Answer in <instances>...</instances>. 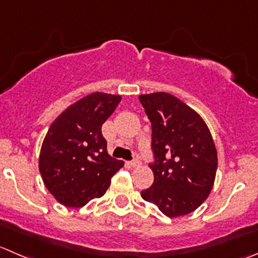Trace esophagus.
Returning <instances> with one entry per match:
<instances>
[{"label":"esophagus","instance_id":"34e87169","mask_svg":"<svg viewBox=\"0 0 258 258\" xmlns=\"http://www.w3.org/2000/svg\"><path fill=\"white\" fill-rule=\"evenodd\" d=\"M140 164H141V162H140L139 159H136V160H134V161H130V162H128V165H130V166H131V167L139 166Z\"/></svg>","mask_w":258,"mask_h":258}]
</instances>
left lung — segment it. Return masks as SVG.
Listing matches in <instances>:
<instances>
[{"label":"left lung","instance_id":"8db88e82","mask_svg":"<svg viewBox=\"0 0 258 258\" xmlns=\"http://www.w3.org/2000/svg\"><path fill=\"white\" fill-rule=\"evenodd\" d=\"M151 122L154 182L141 197L170 218L196 211L216 179L217 150L206 122L192 108L165 92L139 97Z\"/></svg>","mask_w":258,"mask_h":258}]
</instances>
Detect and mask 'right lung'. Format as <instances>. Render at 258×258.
Listing matches in <instances>:
<instances>
[{
    "mask_svg": "<svg viewBox=\"0 0 258 258\" xmlns=\"http://www.w3.org/2000/svg\"><path fill=\"white\" fill-rule=\"evenodd\" d=\"M121 96L96 92L55 118L42 141L39 170L46 189L62 206L79 208L101 198L123 161L111 157L102 124Z\"/></svg>",
    "mask_w": 258,
    "mask_h": 258,
    "instance_id": "add662e5",
    "label": "right lung"
}]
</instances>
